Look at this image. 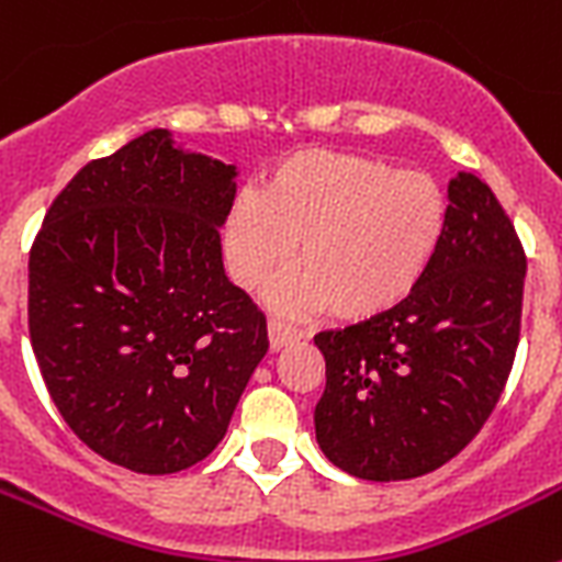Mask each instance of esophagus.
Instances as JSON below:
<instances>
[{"mask_svg": "<svg viewBox=\"0 0 562 562\" xmlns=\"http://www.w3.org/2000/svg\"><path fill=\"white\" fill-rule=\"evenodd\" d=\"M267 335H270V349L281 351L284 346H292V342L301 340V337H304V331L295 329V326H290V324H284V321H276V317H270V321H267Z\"/></svg>", "mask_w": 562, "mask_h": 562, "instance_id": "obj_1", "label": "esophagus"}]
</instances>
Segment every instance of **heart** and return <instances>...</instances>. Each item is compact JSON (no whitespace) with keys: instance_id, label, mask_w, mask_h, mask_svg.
<instances>
[{"instance_id":"b5f03b06","label":"heart","mask_w":562,"mask_h":562,"mask_svg":"<svg viewBox=\"0 0 562 562\" xmlns=\"http://www.w3.org/2000/svg\"><path fill=\"white\" fill-rule=\"evenodd\" d=\"M448 231V196L436 180L369 154L304 148L272 162L258 193L225 213L227 276L256 290L295 252L301 267L267 290L292 317L331 310L369 324L402 306L428 276Z\"/></svg>"}]
</instances>
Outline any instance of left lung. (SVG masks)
Masks as SVG:
<instances>
[{"label":"left lung","instance_id":"8db88e82","mask_svg":"<svg viewBox=\"0 0 562 562\" xmlns=\"http://www.w3.org/2000/svg\"><path fill=\"white\" fill-rule=\"evenodd\" d=\"M448 231L428 276L389 315L315 335L326 389L315 436L366 481L434 473L475 439L513 371L526 256L475 173L448 186Z\"/></svg>","mask_w":562,"mask_h":562}]
</instances>
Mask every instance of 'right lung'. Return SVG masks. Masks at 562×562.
Segmentation results:
<instances>
[{
    "instance_id": "1",
    "label": "right lung",
    "mask_w": 562,
    "mask_h": 562,
    "mask_svg": "<svg viewBox=\"0 0 562 562\" xmlns=\"http://www.w3.org/2000/svg\"><path fill=\"white\" fill-rule=\"evenodd\" d=\"M236 173L151 128L87 162L30 250L44 385L89 450L134 473L205 459L270 346L222 265Z\"/></svg>"
}]
</instances>
